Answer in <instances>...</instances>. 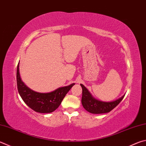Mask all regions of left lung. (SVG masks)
I'll return each instance as SVG.
<instances>
[{"instance_id": "left-lung-1", "label": "left lung", "mask_w": 146, "mask_h": 146, "mask_svg": "<svg viewBox=\"0 0 146 146\" xmlns=\"http://www.w3.org/2000/svg\"><path fill=\"white\" fill-rule=\"evenodd\" d=\"M82 87V104L84 108L89 112L95 114L98 113H104L110 112L113 109L121 100L123 99L124 96L120 98L111 102H104L102 101L98 100L92 97L91 93L84 85L80 84Z\"/></svg>"}]
</instances>
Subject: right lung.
<instances>
[{"label":"right lung","instance_id":"1","mask_svg":"<svg viewBox=\"0 0 146 146\" xmlns=\"http://www.w3.org/2000/svg\"><path fill=\"white\" fill-rule=\"evenodd\" d=\"M17 82L18 91L21 98L31 109L36 112L51 113L61 103L66 94L75 84L60 87L54 91L48 93L35 92L27 87L22 81L19 73V62L17 66Z\"/></svg>","mask_w":146,"mask_h":146}]
</instances>
